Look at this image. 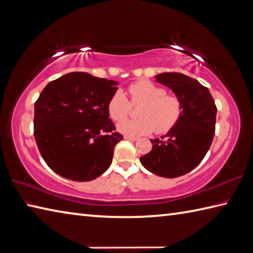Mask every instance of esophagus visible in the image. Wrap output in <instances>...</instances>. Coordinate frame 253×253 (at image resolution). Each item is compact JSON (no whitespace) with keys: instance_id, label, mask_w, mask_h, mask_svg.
<instances>
[{"instance_id":"34e87169","label":"esophagus","mask_w":253,"mask_h":253,"mask_svg":"<svg viewBox=\"0 0 253 253\" xmlns=\"http://www.w3.org/2000/svg\"><path fill=\"white\" fill-rule=\"evenodd\" d=\"M125 139L126 140H130V141H137V137L131 136V135H125Z\"/></svg>"}]
</instances>
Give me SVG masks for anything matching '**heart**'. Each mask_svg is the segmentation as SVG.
I'll use <instances>...</instances> for the list:
<instances>
[{
  "mask_svg": "<svg viewBox=\"0 0 253 253\" xmlns=\"http://www.w3.org/2000/svg\"><path fill=\"white\" fill-rule=\"evenodd\" d=\"M131 102L143 104L141 119L121 121L118 131L126 135H144L156 130L165 133L175 126L182 116V102L176 96L166 94V90L150 80H140L128 87ZM130 102L121 90H117L108 102L109 116L114 121H120L130 111Z\"/></svg>",
  "mask_w": 253,
  "mask_h": 253,
  "instance_id": "heart-1",
  "label": "heart"
}]
</instances>
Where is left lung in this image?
<instances>
[{"instance_id": "1", "label": "left lung", "mask_w": 253, "mask_h": 253, "mask_svg": "<svg viewBox=\"0 0 253 253\" xmlns=\"http://www.w3.org/2000/svg\"><path fill=\"white\" fill-rule=\"evenodd\" d=\"M155 82L180 100L182 116L165 135L151 140L152 151L140 161L151 173L174 178L194 169L206 155L215 134L217 108L209 90L188 76L163 73L155 76Z\"/></svg>"}]
</instances>
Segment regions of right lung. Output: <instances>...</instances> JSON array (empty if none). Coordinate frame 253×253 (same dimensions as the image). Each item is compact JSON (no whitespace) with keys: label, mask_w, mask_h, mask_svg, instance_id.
I'll use <instances>...</instances> for the list:
<instances>
[{"label":"right lung","mask_w":253,"mask_h":253,"mask_svg":"<svg viewBox=\"0 0 253 253\" xmlns=\"http://www.w3.org/2000/svg\"><path fill=\"white\" fill-rule=\"evenodd\" d=\"M114 80L88 73H69L50 82L35 102L34 136L49 169L75 182H89L110 166L114 132L108 102L117 91Z\"/></svg>","instance_id":"right-lung-1"}]
</instances>
